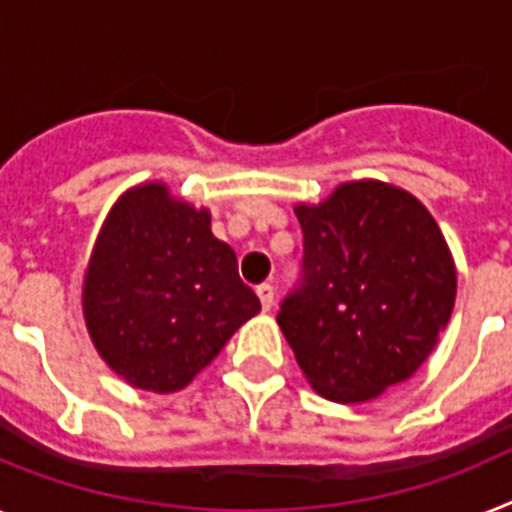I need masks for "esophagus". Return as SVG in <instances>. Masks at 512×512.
Instances as JSON below:
<instances>
[{
  "instance_id": "obj_1",
  "label": "esophagus",
  "mask_w": 512,
  "mask_h": 512,
  "mask_svg": "<svg viewBox=\"0 0 512 512\" xmlns=\"http://www.w3.org/2000/svg\"><path fill=\"white\" fill-rule=\"evenodd\" d=\"M273 296H276V291H273V286H270V283L257 286V299H260V304H263L265 312H270V307H273Z\"/></svg>"
}]
</instances>
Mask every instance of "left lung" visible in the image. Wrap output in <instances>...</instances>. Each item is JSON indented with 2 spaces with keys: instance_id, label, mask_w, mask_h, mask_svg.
Returning <instances> with one entry per match:
<instances>
[{
  "instance_id": "1",
  "label": "left lung",
  "mask_w": 512,
  "mask_h": 512,
  "mask_svg": "<svg viewBox=\"0 0 512 512\" xmlns=\"http://www.w3.org/2000/svg\"><path fill=\"white\" fill-rule=\"evenodd\" d=\"M302 278L278 325L309 385L328 401H372L409 380L455 304V263L414 195L362 179L296 205Z\"/></svg>"
}]
</instances>
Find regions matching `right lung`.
Listing matches in <instances>:
<instances>
[{"mask_svg": "<svg viewBox=\"0 0 512 512\" xmlns=\"http://www.w3.org/2000/svg\"><path fill=\"white\" fill-rule=\"evenodd\" d=\"M83 312L101 359L132 388L174 393L260 312L210 213L148 182L124 192L96 239Z\"/></svg>", "mask_w": 512, "mask_h": 512, "instance_id": "1", "label": "right lung"}]
</instances>
